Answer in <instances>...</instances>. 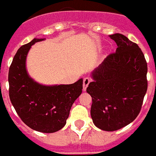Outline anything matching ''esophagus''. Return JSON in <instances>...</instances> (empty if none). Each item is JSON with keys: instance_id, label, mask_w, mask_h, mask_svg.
<instances>
[{"instance_id": "obj_1", "label": "esophagus", "mask_w": 156, "mask_h": 156, "mask_svg": "<svg viewBox=\"0 0 156 156\" xmlns=\"http://www.w3.org/2000/svg\"><path fill=\"white\" fill-rule=\"evenodd\" d=\"M91 82L90 78H85L84 79H83V90H86L87 88V87H88V85L90 84V82Z\"/></svg>"}]
</instances>
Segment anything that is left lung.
Masks as SVG:
<instances>
[{"instance_id":"8db88e82","label":"left lung","mask_w":156,"mask_h":156,"mask_svg":"<svg viewBox=\"0 0 156 156\" xmlns=\"http://www.w3.org/2000/svg\"><path fill=\"white\" fill-rule=\"evenodd\" d=\"M118 48L92 73L87 92L92 97L90 115L97 127L117 131L136 119L147 90V65L136 43L121 34L110 35Z\"/></svg>"}]
</instances>
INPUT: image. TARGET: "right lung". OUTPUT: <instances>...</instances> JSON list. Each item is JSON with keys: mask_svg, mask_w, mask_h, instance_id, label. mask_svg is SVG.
Segmentation results:
<instances>
[{"mask_svg": "<svg viewBox=\"0 0 156 156\" xmlns=\"http://www.w3.org/2000/svg\"><path fill=\"white\" fill-rule=\"evenodd\" d=\"M34 38L19 48L9 70L10 101L21 119L33 130L54 133L65 126L72 105L82 94V78L73 84L43 86L28 75L25 60Z\"/></svg>", "mask_w": 156, "mask_h": 156, "instance_id": "obj_1", "label": "right lung"}]
</instances>
